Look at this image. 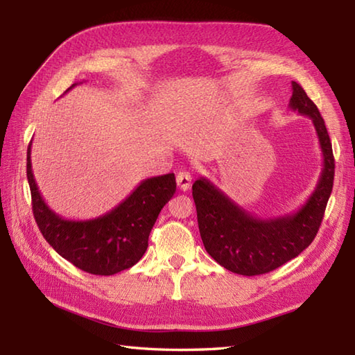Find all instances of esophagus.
Wrapping results in <instances>:
<instances>
[{"mask_svg": "<svg viewBox=\"0 0 355 355\" xmlns=\"http://www.w3.org/2000/svg\"><path fill=\"white\" fill-rule=\"evenodd\" d=\"M191 184H192V175H191V172L182 171V172L177 173V186H178L180 191H183V192L189 191Z\"/></svg>", "mask_w": 355, "mask_h": 355, "instance_id": "esophagus-1", "label": "esophagus"}]
</instances>
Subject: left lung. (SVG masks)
<instances>
[{
    "label": "left lung",
    "mask_w": 355,
    "mask_h": 355,
    "mask_svg": "<svg viewBox=\"0 0 355 355\" xmlns=\"http://www.w3.org/2000/svg\"><path fill=\"white\" fill-rule=\"evenodd\" d=\"M288 107L311 119L322 149L319 182L305 205L293 214L259 218L247 212L206 177L192 186L200 235L206 252L232 273L263 275L296 258L313 243L333 192L334 155L325 122L297 82Z\"/></svg>",
    "instance_id": "left-lung-1"
}]
</instances>
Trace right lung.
<instances>
[{
  "mask_svg": "<svg viewBox=\"0 0 355 355\" xmlns=\"http://www.w3.org/2000/svg\"><path fill=\"white\" fill-rule=\"evenodd\" d=\"M78 85L73 84L67 92ZM32 141L27 149V180L33 216L45 241L74 267L92 275L111 276L137 263L148 248L154 224L177 189L175 175L143 180L110 212L92 220H67L49 207L37 189L32 169Z\"/></svg>",
  "mask_w": 355,
  "mask_h": 355,
  "instance_id": "1",
  "label": "right lung"
}]
</instances>
